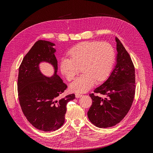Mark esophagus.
Masks as SVG:
<instances>
[{
	"label": "esophagus",
	"instance_id": "1",
	"mask_svg": "<svg viewBox=\"0 0 153 153\" xmlns=\"http://www.w3.org/2000/svg\"><path fill=\"white\" fill-rule=\"evenodd\" d=\"M75 96H76V98H80V97H82V94H78V93H76V94H75Z\"/></svg>",
	"mask_w": 153,
	"mask_h": 153
}]
</instances>
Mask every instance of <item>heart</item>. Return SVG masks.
<instances>
[{"label": "heart", "mask_w": 153, "mask_h": 153, "mask_svg": "<svg viewBox=\"0 0 153 153\" xmlns=\"http://www.w3.org/2000/svg\"><path fill=\"white\" fill-rule=\"evenodd\" d=\"M70 58H62L60 62L61 73L71 81L82 69L83 74L70 85L76 92H84L96 82L105 81L112 71L115 57L112 45L107 42L85 41L75 46L68 52Z\"/></svg>", "instance_id": "obj_1"}]
</instances>
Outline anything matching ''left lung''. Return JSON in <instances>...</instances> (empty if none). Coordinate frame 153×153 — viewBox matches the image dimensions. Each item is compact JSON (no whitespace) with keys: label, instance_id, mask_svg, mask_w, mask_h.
<instances>
[{"label":"left lung","instance_id":"left-lung-1","mask_svg":"<svg viewBox=\"0 0 153 153\" xmlns=\"http://www.w3.org/2000/svg\"><path fill=\"white\" fill-rule=\"evenodd\" d=\"M117 43V64L103 84L94 90L103 98L89 94L92 105L88 111L89 121L98 128L112 127L121 122L129 112L135 94V66L130 55L120 40Z\"/></svg>","mask_w":153,"mask_h":153}]
</instances>
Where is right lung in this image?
<instances>
[{"instance_id": "1", "label": "right lung", "mask_w": 153, "mask_h": 153, "mask_svg": "<svg viewBox=\"0 0 153 153\" xmlns=\"http://www.w3.org/2000/svg\"><path fill=\"white\" fill-rule=\"evenodd\" d=\"M53 45L45 40L36 41L23 59L18 77V96L22 112L32 126L44 131L57 130L62 126L66 105L75 98V94L60 98L68 86L57 75ZM42 61L54 65L53 77H47L40 72L39 64Z\"/></svg>"}]
</instances>
